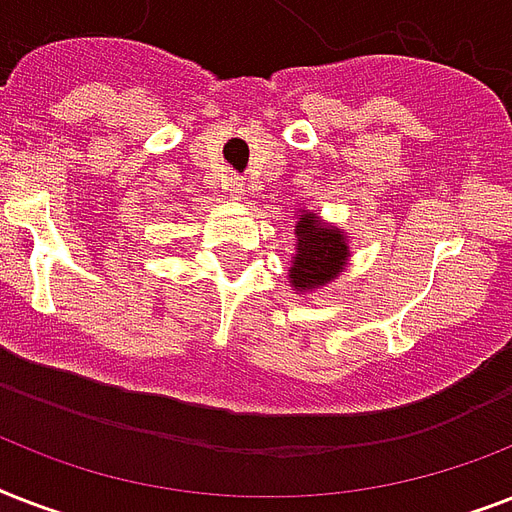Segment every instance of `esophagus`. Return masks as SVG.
I'll return each mask as SVG.
<instances>
[{
  "label": "esophagus",
  "instance_id": "obj_1",
  "mask_svg": "<svg viewBox=\"0 0 512 512\" xmlns=\"http://www.w3.org/2000/svg\"><path fill=\"white\" fill-rule=\"evenodd\" d=\"M225 191H228V196H231V199H236V201L244 199V183H241V177H228Z\"/></svg>",
  "mask_w": 512,
  "mask_h": 512
}]
</instances>
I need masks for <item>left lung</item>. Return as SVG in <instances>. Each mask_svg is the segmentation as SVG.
Segmentation results:
<instances>
[{"label":"left lung","mask_w":512,"mask_h":512,"mask_svg":"<svg viewBox=\"0 0 512 512\" xmlns=\"http://www.w3.org/2000/svg\"><path fill=\"white\" fill-rule=\"evenodd\" d=\"M295 236L297 255L292 257L289 284L300 295L327 287L348 263V236L335 225L321 223L319 215H313L308 209H303V215H297Z\"/></svg>","instance_id":"obj_1"}]
</instances>
